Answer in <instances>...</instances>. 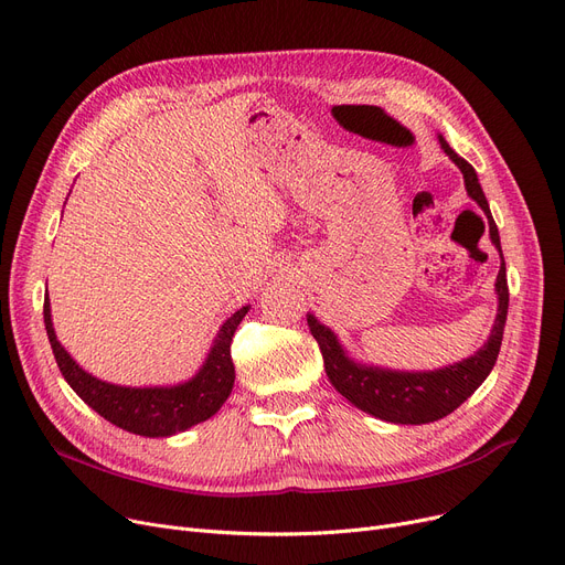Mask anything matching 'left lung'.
I'll return each instance as SVG.
<instances>
[{
    "mask_svg": "<svg viewBox=\"0 0 565 565\" xmlns=\"http://www.w3.org/2000/svg\"><path fill=\"white\" fill-rule=\"evenodd\" d=\"M439 146L441 151L451 158V162L460 169L465 178L467 194L481 205V211L488 217L490 241L501 256L499 275L494 281L497 292V318L490 330L488 341L471 354V358L449 364L435 371H394L373 364H364L352 360L339 337L322 324L313 313H307L309 330L320 345L324 371H328L334 390L345 396L354 407L371 414L375 419L403 424V426H419L430 424L441 417H447L456 407H460L473 392H477L483 380L490 375L497 354L503 339V324L509 316V281H507V263H503L499 231L492 220L488 199L481 190L479 175L473 167L462 160L441 135Z\"/></svg>",
    "mask_w": 565,
    "mask_h": 565,
    "instance_id": "1",
    "label": "left lung"
}]
</instances>
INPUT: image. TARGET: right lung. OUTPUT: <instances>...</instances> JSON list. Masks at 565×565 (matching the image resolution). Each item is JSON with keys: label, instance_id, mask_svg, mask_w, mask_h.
Masks as SVG:
<instances>
[{"label": "right lung", "instance_id": "obj_1", "mask_svg": "<svg viewBox=\"0 0 565 565\" xmlns=\"http://www.w3.org/2000/svg\"><path fill=\"white\" fill-rule=\"evenodd\" d=\"M247 311L249 307H243L224 320L201 369L190 380L169 384V387H124V384H111L86 373L71 358L68 350L58 343L54 334L50 300L45 298L43 305L45 330L56 366L73 392L109 424L141 437H171L175 433H183L211 419L224 405L235 380L231 341Z\"/></svg>", "mask_w": 565, "mask_h": 565}]
</instances>
